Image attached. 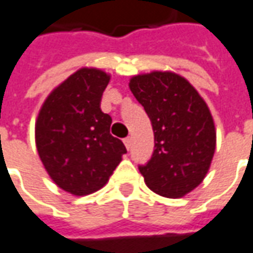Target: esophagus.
Returning <instances> with one entry per match:
<instances>
[{
	"label": "esophagus",
	"mask_w": 253,
	"mask_h": 253,
	"mask_svg": "<svg viewBox=\"0 0 253 253\" xmlns=\"http://www.w3.org/2000/svg\"><path fill=\"white\" fill-rule=\"evenodd\" d=\"M123 142H125V145H126V148L130 151V148H131V138L130 137H127V138L123 139Z\"/></svg>",
	"instance_id": "1"
}]
</instances>
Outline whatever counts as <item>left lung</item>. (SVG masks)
<instances>
[{
  "instance_id": "left-lung-1",
  "label": "left lung",
  "mask_w": 253,
  "mask_h": 253,
  "mask_svg": "<svg viewBox=\"0 0 253 253\" xmlns=\"http://www.w3.org/2000/svg\"><path fill=\"white\" fill-rule=\"evenodd\" d=\"M155 134L151 160L139 166L146 186L169 199L192 192L206 178L216 146L212 115L185 78L153 71L130 79Z\"/></svg>"
}]
</instances>
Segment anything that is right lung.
<instances>
[{"label": "right lung", "mask_w": 253, "mask_h": 253, "mask_svg": "<svg viewBox=\"0 0 253 253\" xmlns=\"http://www.w3.org/2000/svg\"><path fill=\"white\" fill-rule=\"evenodd\" d=\"M107 72L81 68L41 107L35 144L53 182L74 196H87L108 182L126 146L109 134L112 119L100 108Z\"/></svg>", "instance_id": "right-lung-1"}]
</instances>
